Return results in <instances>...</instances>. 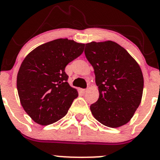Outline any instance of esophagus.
Returning <instances> with one entry per match:
<instances>
[{
  "mask_svg": "<svg viewBox=\"0 0 160 160\" xmlns=\"http://www.w3.org/2000/svg\"><path fill=\"white\" fill-rule=\"evenodd\" d=\"M80 91V92L82 93V94H85L87 90H86V89H81Z\"/></svg>",
  "mask_w": 160,
  "mask_h": 160,
  "instance_id": "esophagus-1",
  "label": "esophagus"
}]
</instances>
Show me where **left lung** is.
<instances>
[{
    "mask_svg": "<svg viewBox=\"0 0 160 160\" xmlns=\"http://www.w3.org/2000/svg\"><path fill=\"white\" fill-rule=\"evenodd\" d=\"M86 58L94 68L99 98L90 106L101 123L118 128L128 122L141 104L144 78L138 63L116 42L86 43Z\"/></svg>",
    "mask_w": 160,
    "mask_h": 160,
    "instance_id": "1",
    "label": "left lung"
}]
</instances>
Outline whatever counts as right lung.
<instances>
[{
	"instance_id": "right-lung-1",
	"label": "right lung",
	"mask_w": 160,
	"mask_h": 160,
	"mask_svg": "<svg viewBox=\"0 0 160 160\" xmlns=\"http://www.w3.org/2000/svg\"><path fill=\"white\" fill-rule=\"evenodd\" d=\"M85 44L60 38L38 46L27 55L17 74L20 103L29 117L42 126L67 114L78 92L68 82L65 69L80 56Z\"/></svg>"
}]
</instances>
